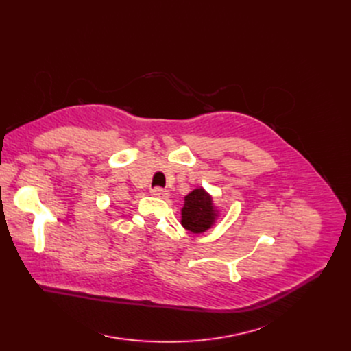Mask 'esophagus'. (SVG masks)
I'll return each mask as SVG.
<instances>
[{
	"label": "esophagus",
	"instance_id": "obj_1",
	"mask_svg": "<svg viewBox=\"0 0 351 351\" xmlns=\"http://www.w3.org/2000/svg\"><path fill=\"white\" fill-rule=\"evenodd\" d=\"M152 193H153L154 197H158V198H168L169 197V191L165 190V189H161V187H154Z\"/></svg>",
	"mask_w": 351,
	"mask_h": 351
}]
</instances>
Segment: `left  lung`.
<instances>
[{"label": "left lung", "instance_id": "obj_1", "mask_svg": "<svg viewBox=\"0 0 351 351\" xmlns=\"http://www.w3.org/2000/svg\"><path fill=\"white\" fill-rule=\"evenodd\" d=\"M219 213L213 197L203 189H194L184 197L182 208V226L191 233H204L217 222Z\"/></svg>", "mask_w": 351, "mask_h": 351}]
</instances>
